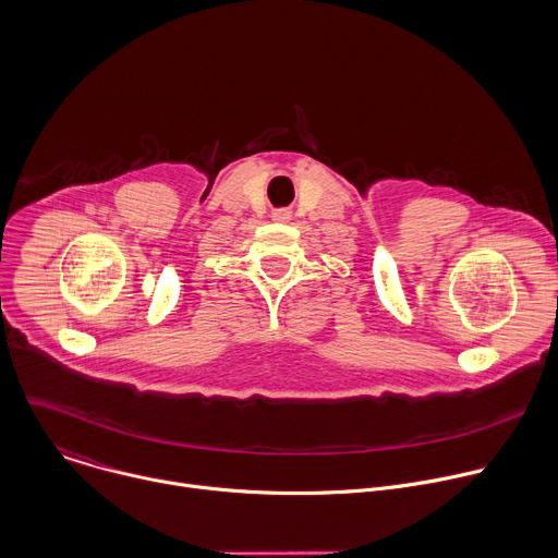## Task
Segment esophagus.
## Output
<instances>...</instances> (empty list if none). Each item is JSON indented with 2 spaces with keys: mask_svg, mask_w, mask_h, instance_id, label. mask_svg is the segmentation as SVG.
I'll return each instance as SVG.
<instances>
[{
  "mask_svg": "<svg viewBox=\"0 0 558 558\" xmlns=\"http://www.w3.org/2000/svg\"><path fill=\"white\" fill-rule=\"evenodd\" d=\"M274 219H276V221H289V219H291V213H289V210H278V213L274 215Z\"/></svg>",
  "mask_w": 558,
  "mask_h": 558,
  "instance_id": "34e87169",
  "label": "esophagus"
}]
</instances>
